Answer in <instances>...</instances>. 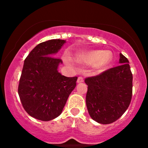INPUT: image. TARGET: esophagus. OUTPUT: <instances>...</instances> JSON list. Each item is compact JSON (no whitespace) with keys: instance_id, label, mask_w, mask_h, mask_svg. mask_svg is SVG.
<instances>
[{"instance_id":"esophagus-1","label":"esophagus","mask_w":148,"mask_h":148,"mask_svg":"<svg viewBox=\"0 0 148 148\" xmlns=\"http://www.w3.org/2000/svg\"><path fill=\"white\" fill-rule=\"evenodd\" d=\"M84 81V78L83 76H79L77 79V83H81Z\"/></svg>"}]
</instances>
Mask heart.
I'll return each instance as SVG.
<instances>
[{
	"label": "heart",
	"mask_w": 148,
	"mask_h": 148,
	"mask_svg": "<svg viewBox=\"0 0 148 148\" xmlns=\"http://www.w3.org/2000/svg\"><path fill=\"white\" fill-rule=\"evenodd\" d=\"M82 58L89 63H95L98 68H102L106 66L112 60L111 53L108 52H103L102 51H93L83 55Z\"/></svg>",
	"instance_id": "heart-1"
}]
</instances>
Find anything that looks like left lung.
<instances>
[{
    "label": "left lung",
    "instance_id": "left-lung-1",
    "mask_svg": "<svg viewBox=\"0 0 148 148\" xmlns=\"http://www.w3.org/2000/svg\"><path fill=\"white\" fill-rule=\"evenodd\" d=\"M119 66L86 78V106L91 118L106 125L124 114L132 97V76L129 60L120 53Z\"/></svg>",
    "mask_w": 148,
    "mask_h": 148
}]
</instances>
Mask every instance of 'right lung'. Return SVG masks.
Returning a JSON list of instances; mask_svg holds the SVG:
<instances>
[{"mask_svg":"<svg viewBox=\"0 0 148 148\" xmlns=\"http://www.w3.org/2000/svg\"><path fill=\"white\" fill-rule=\"evenodd\" d=\"M66 42L50 40L39 44L24 60L18 87L22 106L30 116L49 121L62 113L77 76L66 77L58 72L60 58L53 56Z\"/></svg>","mask_w":148,"mask_h":148,"instance_id":"right-lung-1","label":"right lung"}]
</instances>
